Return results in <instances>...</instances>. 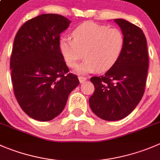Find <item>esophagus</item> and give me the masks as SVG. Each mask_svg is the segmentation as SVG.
Wrapping results in <instances>:
<instances>
[{
  "label": "esophagus",
  "mask_w": 160,
  "mask_h": 160,
  "mask_svg": "<svg viewBox=\"0 0 160 160\" xmlns=\"http://www.w3.org/2000/svg\"><path fill=\"white\" fill-rule=\"evenodd\" d=\"M78 79H79V80H80V83H83L86 81L87 79L88 78H87V77H79Z\"/></svg>",
  "instance_id": "esophagus-1"
}]
</instances>
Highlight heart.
Wrapping results in <instances>:
<instances>
[{"mask_svg": "<svg viewBox=\"0 0 160 160\" xmlns=\"http://www.w3.org/2000/svg\"><path fill=\"white\" fill-rule=\"evenodd\" d=\"M72 37H62L58 47L70 68L76 66L83 53L86 58L76 67L79 74L96 69L98 72L108 70L119 59L125 44L124 35L120 29L93 22L77 26L72 32Z\"/></svg>", "mask_w": 160, "mask_h": 160, "instance_id": "1", "label": "heart"}]
</instances>
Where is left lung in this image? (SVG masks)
<instances>
[{"mask_svg":"<svg viewBox=\"0 0 160 160\" xmlns=\"http://www.w3.org/2000/svg\"><path fill=\"white\" fill-rule=\"evenodd\" d=\"M114 22L124 35V48L117 62L104 75L91 77L94 92L89 98L93 112L108 121L123 119L138 105L145 92L148 69L143 31L122 18Z\"/></svg>","mask_w":160,"mask_h":160,"instance_id":"left-lung-1","label":"left lung"}]
</instances>
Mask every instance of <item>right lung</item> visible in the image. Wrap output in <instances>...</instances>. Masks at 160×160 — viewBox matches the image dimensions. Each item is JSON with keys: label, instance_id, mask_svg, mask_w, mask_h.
<instances>
[{"label": "right lung", "instance_id": "1", "mask_svg": "<svg viewBox=\"0 0 160 160\" xmlns=\"http://www.w3.org/2000/svg\"><path fill=\"white\" fill-rule=\"evenodd\" d=\"M71 21L57 14L28 20L14 40L10 59L14 94L22 109L39 121H49L64 109L80 81L60 52V33Z\"/></svg>", "mask_w": 160, "mask_h": 160}]
</instances>
